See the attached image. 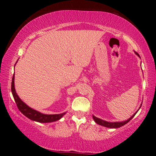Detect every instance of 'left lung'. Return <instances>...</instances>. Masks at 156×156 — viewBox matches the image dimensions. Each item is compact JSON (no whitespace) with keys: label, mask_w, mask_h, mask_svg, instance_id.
<instances>
[{"label":"left lung","mask_w":156,"mask_h":156,"mask_svg":"<svg viewBox=\"0 0 156 156\" xmlns=\"http://www.w3.org/2000/svg\"><path fill=\"white\" fill-rule=\"evenodd\" d=\"M136 54H137V53H136ZM137 54L138 55V54ZM138 56H139V55H138ZM136 113H134V114L132 115L131 117L129 118V119H128L127 120L124 121V122H107V121H105V120H102L101 119H100V118H98L94 115H93V118H94L95 122H96L97 124H98V125H100L106 126V127H109V128H118V127H120V126H122L123 125H125V124L129 122V121H130L132 119V118H133L134 116H135V115L136 114Z\"/></svg>","instance_id":"left-lung-1"}]
</instances>
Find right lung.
<instances>
[{"label":"right lung","mask_w":156,"mask_h":156,"mask_svg":"<svg viewBox=\"0 0 156 156\" xmlns=\"http://www.w3.org/2000/svg\"><path fill=\"white\" fill-rule=\"evenodd\" d=\"M12 93L14 97L16 104L17 105L18 109H19L20 112L25 115L26 117L30 118V120L36 121L38 122H51L54 121L58 120L61 118L63 115L65 114V113H60V114H53V115H47L43 114L40 112H37L31 108L29 107L27 105L25 104L22 100L20 99V98L18 96L16 92L15 91L14 88V73L13 75L12 81Z\"/></svg>","instance_id":"obj_1"}]
</instances>
